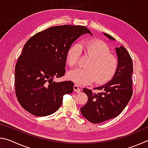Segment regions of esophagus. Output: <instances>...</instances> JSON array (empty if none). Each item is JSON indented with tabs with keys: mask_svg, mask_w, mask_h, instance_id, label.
I'll list each match as a JSON object with an SVG mask.
<instances>
[{
	"mask_svg": "<svg viewBox=\"0 0 148 148\" xmlns=\"http://www.w3.org/2000/svg\"><path fill=\"white\" fill-rule=\"evenodd\" d=\"M74 91L76 92H79L81 91V89H80L79 87L77 86V85H74Z\"/></svg>",
	"mask_w": 148,
	"mask_h": 148,
	"instance_id": "esophagus-1",
	"label": "esophagus"
}]
</instances>
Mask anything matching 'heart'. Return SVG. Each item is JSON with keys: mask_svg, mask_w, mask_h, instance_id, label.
Returning <instances> with one entry per match:
<instances>
[{"mask_svg": "<svg viewBox=\"0 0 148 148\" xmlns=\"http://www.w3.org/2000/svg\"><path fill=\"white\" fill-rule=\"evenodd\" d=\"M84 53L91 59L86 69H76L69 72V77L77 85H87L95 79L98 84H104L114 77L118 69L119 62L110 53L108 46L101 40H91L81 44ZM80 47L74 45L67 52L66 61L71 66H76L81 53Z\"/></svg>", "mask_w": 148, "mask_h": 148, "instance_id": "obj_1", "label": "heart"}]
</instances>
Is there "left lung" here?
Masks as SVG:
<instances>
[{"label": "left lung", "mask_w": 148, "mask_h": 148, "mask_svg": "<svg viewBox=\"0 0 148 148\" xmlns=\"http://www.w3.org/2000/svg\"><path fill=\"white\" fill-rule=\"evenodd\" d=\"M103 34L111 40H115L110 35ZM116 51L119 64L113 78L95 88L101 91L99 93L92 92L91 89H83L88 101L80 111L82 116L92 123H100L118 116L132 97V59L123 46L116 47Z\"/></svg>", "instance_id": "left-lung-1"}]
</instances>
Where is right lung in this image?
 Returning <instances> with one entry per match:
<instances>
[{"instance_id": "right-lung-1", "label": "right lung", "mask_w": 148, "mask_h": 148, "mask_svg": "<svg viewBox=\"0 0 148 148\" xmlns=\"http://www.w3.org/2000/svg\"><path fill=\"white\" fill-rule=\"evenodd\" d=\"M84 26H55L39 32L26 42L15 69V91L19 104L36 116L53 114L62 98L73 91L71 81L56 82L63 76L68 50L84 34Z\"/></svg>"}]
</instances>
